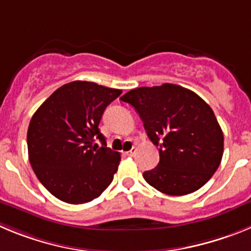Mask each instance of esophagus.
<instances>
[{"instance_id": "34e87169", "label": "esophagus", "mask_w": 251, "mask_h": 251, "mask_svg": "<svg viewBox=\"0 0 251 251\" xmlns=\"http://www.w3.org/2000/svg\"><path fill=\"white\" fill-rule=\"evenodd\" d=\"M136 151H137V148L133 147L132 150L128 151V152H126V154H127V156H134V154H136Z\"/></svg>"}]
</instances>
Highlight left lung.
<instances>
[{
    "instance_id": "8db88e82",
    "label": "left lung",
    "mask_w": 251,
    "mask_h": 251,
    "mask_svg": "<svg viewBox=\"0 0 251 251\" xmlns=\"http://www.w3.org/2000/svg\"><path fill=\"white\" fill-rule=\"evenodd\" d=\"M121 100L137 110L159 163L145 179L162 194L183 196L202 187L220 166L224 134L214 112L196 93L176 85L142 86Z\"/></svg>"
}]
</instances>
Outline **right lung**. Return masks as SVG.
I'll use <instances>...</instances> for the list:
<instances>
[{
  "instance_id": "right-lung-1",
  "label": "right lung",
  "mask_w": 251,
  "mask_h": 251,
  "mask_svg": "<svg viewBox=\"0 0 251 251\" xmlns=\"http://www.w3.org/2000/svg\"><path fill=\"white\" fill-rule=\"evenodd\" d=\"M121 94L92 81H72L55 90L32 115L28 159L40 182L59 200L89 202L112 183L121 154L106 147L99 123Z\"/></svg>"
}]
</instances>
